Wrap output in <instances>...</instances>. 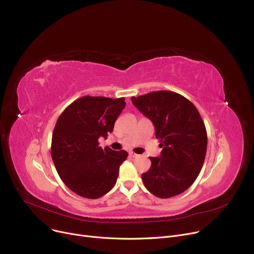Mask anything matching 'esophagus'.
<instances>
[{"instance_id": "obj_1", "label": "esophagus", "mask_w": 254, "mask_h": 254, "mask_svg": "<svg viewBox=\"0 0 254 254\" xmlns=\"http://www.w3.org/2000/svg\"><path fill=\"white\" fill-rule=\"evenodd\" d=\"M129 156L136 158V157H139V154H137V153H135V152H129Z\"/></svg>"}]
</instances>
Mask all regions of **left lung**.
<instances>
[{
	"label": "left lung",
	"mask_w": 254,
	"mask_h": 254,
	"mask_svg": "<svg viewBox=\"0 0 254 254\" xmlns=\"http://www.w3.org/2000/svg\"><path fill=\"white\" fill-rule=\"evenodd\" d=\"M136 108L148 117L163 147L149 157L150 169L142 174L145 188L168 198L185 191L195 181L207 151V130L195 106L174 91L159 90L131 97Z\"/></svg>",
	"instance_id": "8db88e82"
}]
</instances>
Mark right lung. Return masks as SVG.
Returning a JSON list of instances; mask_svg holds the SVG:
<instances>
[{"mask_svg":"<svg viewBox=\"0 0 254 254\" xmlns=\"http://www.w3.org/2000/svg\"><path fill=\"white\" fill-rule=\"evenodd\" d=\"M126 107L125 98L85 96L74 101L60 115L53 129L51 157L61 179L76 194L98 198L116 183L125 150L99 146Z\"/></svg>","mask_w":254,"mask_h":254,"instance_id":"1","label":"right lung"}]
</instances>
